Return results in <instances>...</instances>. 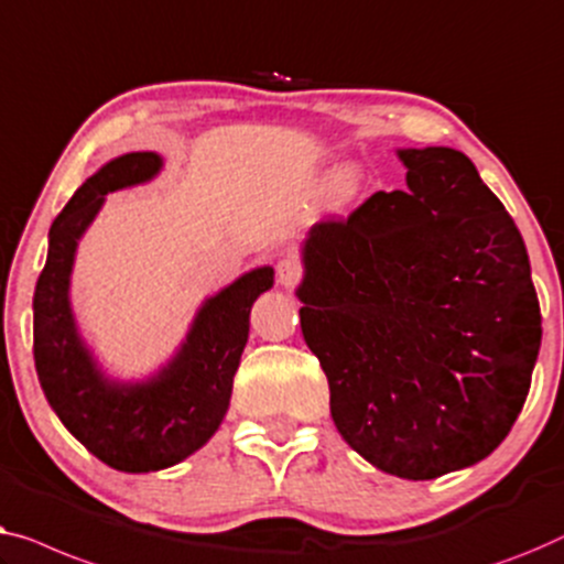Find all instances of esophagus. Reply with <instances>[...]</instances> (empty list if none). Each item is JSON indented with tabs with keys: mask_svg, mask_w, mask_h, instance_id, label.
Returning <instances> with one entry per match:
<instances>
[{
	"mask_svg": "<svg viewBox=\"0 0 564 564\" xmlns=\"http://www.w3.org/2000/svg\"><path fill=\"white\" fill-rule=\"evenodd\" d=\"M301 273H304V268H301L299 260L293 258H283L279 268H275V275H279V283L283 289H293L301 281Z\"/></svg>",
	"mask_w": 564,
	"mask_h": 564,
	"instance_id": "34e87169",
	"label": "esophagus"
}]
</instances>
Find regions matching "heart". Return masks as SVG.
I'll use <instances>...</instances> for the list:
<instances>
[{"label":"heart","instance_id":"b5f03b06","mask_svg":"<svg viewBox=\"0 0 564 564\" xmlns=\"http://www.w3.org/2000/svg\"><path fill=\"white\" fill-rule=\"evenodd\" d=\"M365 194V173L358 163H339L324 178L319 199L327 212L343 214L358 206Z\"/></svg>","mask_w":564,"mask_h":564}]
</instances>
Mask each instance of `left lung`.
<instances>
[{"instance_id": "1", "label": "left lung", "mask_w": 564, "mask_h": 564, "mask_svg": "<svg viewBox=\"0 0 564 564\" xmlns=\"http://www.w3.org/2000/svg\"><path fill=\"white\" fill-rule=\"evenodd\" d=\"M399 158L406 192L308 229L296 296L343 440L378 470L432 480L511 432L542 314L521 232L470 158Z\"/></svg>"}]
</instances>
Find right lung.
Instances as JSON below:
<instances>
[{"instance_id":"right-lung-1","label":"right lung","mask_w":564,"mask_h":564,"mask_svg":"<svg viewBox=\"0 0 564 564\" xmlns=\"http://www.w3.org/2000/svg\"><path fill=\"white\" fill-rule=\"evenodd\" d=\"M161 169L158 153H127L84 181L51 225L33 299V355L47 403L94 457L122 473L163 470L212 440L229 409L250 308L273 285V268L263 265L206 299L178 352L148 380L122 383L101 372L68 299L78 240L107 194L145 184Z\"/></svg>"}]
</instances>
